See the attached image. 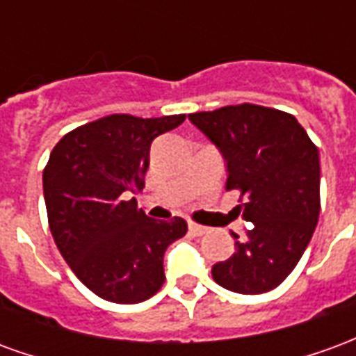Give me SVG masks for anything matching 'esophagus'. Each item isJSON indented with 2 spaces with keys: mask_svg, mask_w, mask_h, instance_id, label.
<instances>
[{
  "mask_svg": "<svg viewBox=\"0 0 356 356\" xmlns=\"http://www.w3.org/2000/svg\"><path fill=\"white\" fill-rule=\"evenodd\" d=\"M188 231L193 232L194 236H202V234H206L209 231L208 227H202V225H196V223H188Z\"/></svg>",
  "mask_w": 356,
  "mask_h": 356,
  "instance_id": "obj_1",
  "label": "esophagus"
}]
</instances>
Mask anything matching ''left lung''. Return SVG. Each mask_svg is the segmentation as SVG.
Here are the masks:
<instances>
[{
    "label": "left lung",
    "instance_id": "obj_1",
    "mask_svg": "<svg viewBox=\"0 0 356 356\" xmlns=\"http://www.w3.org/2000/svg\"><path fill=\"white\" fill-rule=\"evenodd\" d=\"M188 120L227 162V191H240L242 217L254 227L234 236V254L211 267L236 293L275 290L296 268L321 213L318 148L296 118L259 104L194 112Z\"/></svg>",
    "mask_w": 356,
    "mask_h": 356
}]
</instances>
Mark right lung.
I'll list each match as a JSON object with an SVG mask.
<instances>
[{
  "label": "right lung",
  "mask_w": 356,
  "mask_h": 356,
  "mask_svg": "<svg viewBox=\"0 0 356 356\" xmlns=\"http://www.w3.org/2000/svg\"><path fill=\"white\" fill-rule=\"evenodd\" d=\"M185 114H112L66 133L43 170L49 229L74 275L99 298L140 303L162 288L163 254L186 221H158L129 194L145 186L150 145Z\"/></svg>",
  "instance_id": "right-lung-1"
}]
</instances>
